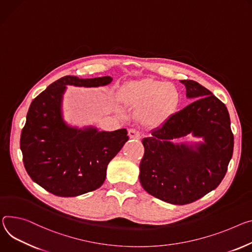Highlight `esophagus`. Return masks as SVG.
Instances as JSON below:
<instances>
[{"label": "esophagus", "instance_id": "34e87169", "mask_svg": "<svg viewBox=\"0 0 252 252\" xmlns=\"http://www.w3.org/2000/svg\"><path fill=\"white\" fill-rule=\"evenodd\" d=\"M128 136L130 139H136V140H140L142 138V134L141 132L135 129V128H129L128 129Z\"/></svg>", "mask_w": 252, "mask_h": 252}]
</instances>
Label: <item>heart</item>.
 I'll list each match as a JSON object with an SVG mask.
<instances>
[{
	"label": "heart",
	"instance_id": "b5f03b06",
	"mask_svg": "<svg viewBox=\"0 0 252 252\" xmlns=\"http://www.w3.org/2000/svg\"><path fill=\"white\" fill-rule=\"evenodd\" d=\"M122 97L132 106L143 107V117L150 123L165 121L176 110L180 100L175 85L151 79L124 87Z\"/></svg>",
	"mask_w": 252,
	"mask_h": 252
}]
</instances>
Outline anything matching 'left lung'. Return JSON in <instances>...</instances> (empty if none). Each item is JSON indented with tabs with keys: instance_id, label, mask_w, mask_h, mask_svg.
Instances as JSON below:
<instances>
[{
	"instance_id": "8db88e82",
	"label": "left lung",
	"mask_w": 252,
	"mask_h": 252,
	"mask_svg": "<svg viewBox=\"0 0 252 252\" xmlns=\"http://www.w3.org/2000/svg\"><path fill=\"white\" fill-rule=\"evenodd\" d=\"M192 103L143 139L140 182L152 196L175 205L192 203L216 189L232 158L234 138L225 104L194 80H180ZM188 134L199 143L177 144Z\"/></svg>"
}]
</instances>
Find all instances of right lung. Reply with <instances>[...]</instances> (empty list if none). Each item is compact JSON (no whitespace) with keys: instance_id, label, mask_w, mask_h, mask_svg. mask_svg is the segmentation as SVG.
Returning a JSON list of instances; mask_svg holds the SVG:
<instances>
[{"instance_id":"obj_1","label":"right lung","mask_w":252,"mask_h":252,"mask_svg":"<svg viewBox=\"0 0 252 252\" xmlns=\"http://www.w3.org/2000/svg\"><path fill=\"white\" fill-rule=\"evenodd\" d=\"M111 81L110 76L83 79L67 75L33 99L20 148L28 175L46 191L75 197L103 184L108 163L128 141L127 131H99L94 126L78 128L67 125L62 99L66 85L98 87Z\"/></svg>"}]
</instances>
